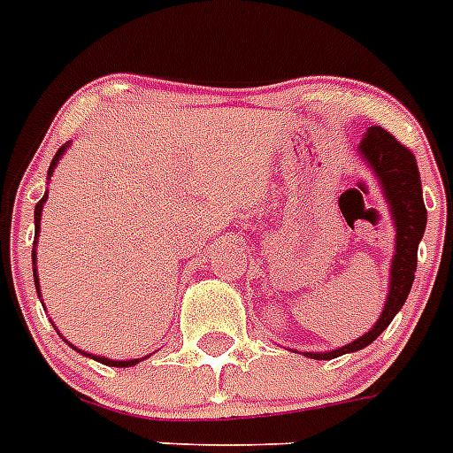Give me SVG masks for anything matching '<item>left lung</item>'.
<instances>
[{
    "label": "left lung",
    "instance_id": "obj_1",
    "mask_svg": "<svg viewBox=\"0 0 453 453\" xmlns=\"http://www.w3.org/2000/svg\"><path fill=\"white\" fill-rule=\"evenodd\" d=\"M357 155L369 166L372 175L379 180L383 198L395 223V255L390 262V285L379 321L363 337L333 351H305L312 360H333L344 353L360 351L372 344L376 337L392 324L395 314L403 308L417 269V246L426 230V207L422 198V180L417 171V161L408 148L399 143L390 132L380 127H369L357 145Z\"/></svg>",
    "mask_w": 453,
    "mask_h": 453
}]
</instances>
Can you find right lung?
Returning <instances> with one entry per match:
<instances>
[{"label":"right lung","mask_w":453,"mask_h":453,"mask_svg":"<svg viewBox=\"0 0 453 453\" xmlns=\"http://www.w3.org/2000/svg\"><path fill=\"white\" fill-rule=\"evenodd\" d=\"M68 148H70V141L65 145H61V148H58L57 155H54V159H52V164H50V168H47V180L52 178L58 159L65 155V150H68ZM45 200H47V191H45V196H42V198L36 203V210H34V226H36V234H34V239H36V242H34V250H31V265H34V285H36L38 294H41V282H38V269H36V262H38V259H36V243H38V234H41V216H42V204H45ZM54 328H57V326H54ZM57 333L61 335V330H58V328H57ZM63 340H65V337H63ZM65 342H68V340H65ZM68 344H70V342H68ZM70 346H73L74 351H80V349H77L74 344H70ZM80 353H81V356L93 357V360H97V363H102V365H109V367H134V365H139L141 360H143V357H134V360H111V357L93 356V353H86V351H80ZM145 357H148V356H145Z\"/></svg>","instance_id":"obj_1"}]
</instances>
